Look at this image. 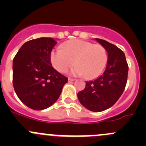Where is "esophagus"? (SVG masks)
Instances as JSON below:
<instances>
[{"mask_svg":"<svg viewBox=\"0 0 146 146\" xmlns=\"http://www.w3.org/2000/svg\"><path fill=\"white\" fill-rule=\"evenodd\" d=\"M75 79L74 78H68V82H72L74 81Z\"/></svg>","mask_w":146,"mask_h":146,"instance_id":"1","label":"esophagus"}]
</instances>
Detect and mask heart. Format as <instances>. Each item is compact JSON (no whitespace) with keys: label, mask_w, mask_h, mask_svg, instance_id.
I'll return each instance as SVG.
<instances>
[{"label":"heart","mask_w":146,"mask_h":146,"mask_svg":"<svg viewBox=\"0 0 146 146\" xmlns=\"http://www.w3.org/2000/svg\"><path fill=\"white\" fill-rule=\"evenodd\" d=\"M53 67L59 73H66L74 65L71 70L74 76H85L88 80L100 76L107 66V49L100 44L80 39H73L61 44V49L54 50L50 54ZM75 63H74V61Z\"/></svg>","instance_id":"heart-1"}]
</instances>
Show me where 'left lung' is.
<instances>
[{"instance_id":"8db88e82","label":"left lung","mask_w":146,"mask_h":146,"mask_svg":"<svg viewBox=\"0 0 146 146\" xmlns=\"http://www.w3.org/2000/svg\"><path fill=\"white\" fill-rule=\"evenodd\" d=\"M107 49L108 61L102 76L86 82L85 89L78 93L82 105L90 111L99 112L114 105L126 88L129 66L125 54L117 46L96 38Z\"/></svg>"}]
</instances>
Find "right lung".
<instances>
[{
	"instance_id": "add662e5",
	"label": "right lung",
	"mask_w": 146,
	"mask_h": 146,
	"mask_svg": "<svg viewBox=\"0 0 146 146\" xmlns=\"http://www.w3.org/2000/svg\"><path fill=\"white\" fill-rule=\"evenodd\" d=\"M57 42L41 37L25 43L14 57L13 84L16 95L26 106L42 110L59 98L68 78L53 68L51 50Z\"/></svg>"
}]
</instances>
